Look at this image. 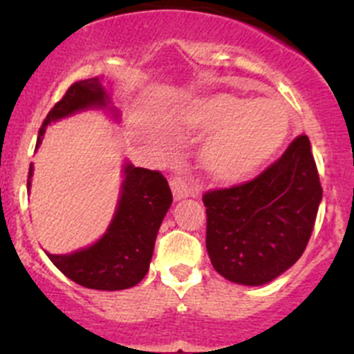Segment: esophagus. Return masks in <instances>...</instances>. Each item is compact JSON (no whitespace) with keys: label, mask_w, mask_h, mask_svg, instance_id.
<instances>
[{"label":"esophagus","mask_w":354,"mask_h":354,"mask_svg":"<svg viewBox=\"0 0 354 354\" xmlns=\"http://www.w3.org/2000/svg\"><path fill=\"white\" fill-rule=\"evenodd\" d=\"M170 186H171V193H174V196L177 200L186 198V196H198V189H196L195 186H192V184L187 183L184 177H180V175L171 177Z\"/></svg>","instance_id":"1"}]
</instances>
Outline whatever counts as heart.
I'll return each instance as SVG.
<instances>
[{
	"label": "heart",
	"instance_id": "1",
	"mask_svg": "<svg viewBox=\"0 0 354 354\" xmlns=\"http://www.w3.org/2000/svg\"><path fill=\"white\" fill-rule=\"evenodd\" d=\"M192 131H214L202 149V167L220 183H239L259 170L286 143L290 117L277 99L245 101L218 93L200 97L180 115Z\"/></svg>",
	"mask_w": 354,
	"mask_h": 354
}]
</instances>
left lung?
I'll return each mask as SVG.
<instances>
[{
	"mask_svg": "<svg viewBox=\"0 0 354 354\" xmlns=\"http://www.w3.org/2000/svg\"><path fill=\"white\" fill-rule=\"evenodd\" d=\"M321 198L305 134L255 179L205 192V246L212 268L243 286H264L280 277L305 252Z\"/></svg>",
	"mask_w": 354,
	"mask_h": 354,
	"instance_id": "left-lung-1",
	"label": "left lung"
}]
</instances>
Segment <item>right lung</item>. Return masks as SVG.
<instances>
[{
	"instance_id": "right-lung-1",
	"label": "right lung",
	"mask_w": 354,
	"mask_h": 354,
	"mask_svg": "<svg viewBox=\"0 0 354 354\" xmlns=\"http://www.w3.org/2000/svg\"><path fill=\"white\" fill-rule=\"evenodd\" d=\"M109 97L99 77L76 81L44 118L37 147L51 122L88 108H106ZM33 167L30 165L28 187ZM115 218L95 245L71 255H51L53 264L72 282L97 290L134 287L149 271L161 221L171 205V192L161 171L127 162Z\"/></svg>"
}]
</instances>
